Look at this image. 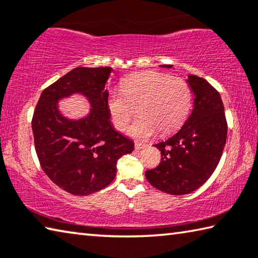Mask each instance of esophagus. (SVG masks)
Masks as SVG:
<instances>
[{"label":"esophagus","mask_w":258,"mask_h":258,"mask_svg":"<svg viewBox=\"0 0 258 258\" xmlns=\"http://www.w3.org/2000/svg\"><path fill=\"white\" fill-rule=\"evenodd\" d=\"M148 145L147 143H141V142H135V149L137 150H141V149H145L147 148Z\"/></svg>","instance_id":"esophagus-1"}]
</instances>
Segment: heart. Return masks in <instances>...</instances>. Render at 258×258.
Returning a JSON list of instances; mask_svg holds the SVG:
<instances>
[{"label":"heart","mask_w":258,"mask_h":258,"mask_svg":"<svg viewBox=\"0 0 258 258\" xmlns=\"http://www.w3.org/2000/svg\"><path fill=\"white\" fill-rule=\"evenodd\" d=\"M191 107L187 83L178 77L159 73L137 74L124 83L123 90L113 91L108 99L109 112L117 130L124 131L137 115L141 116L128 127L133 138L146 139L169 133L185 120Z\"/></svg>","instance_id":"b5f03b06"}]
</instances>
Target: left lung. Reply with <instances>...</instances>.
<instances>
[{"instance_id":"obj_1","label":"left lung","mask_w":258,"mask_h":258,"mask_svg":"<svg viewBox=\"0 0 258 258\" xmlns=\"http://www.w3.org/2000/svg\"><path fill=\"white\" fill-rule=\"evenodd\" d=\"M161 67L172 68V64ZM186 82L195 94L194 109L176 134L155 145L161 152L160 164L146 172L152 186L174 196L190 194L211 177L228 133L224 106L217 90L195 75L187 76Z\"/></svg>"}]
</instances>
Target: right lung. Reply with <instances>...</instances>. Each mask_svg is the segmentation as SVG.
<instances>
[{
  "label": "right lung",
  "mask_w": 258,
  "mask_h": 258,
  "mask_svg": "<svg viewBox=\"0 0 258 258\" xmlns=\"http://www.w3.org/2000/svg\"><path fill=\"white\" fill-rule=\"evenodd\" d=\"M110 67H77L43 91L35 108L32 128L41 167L50 180L75 196H87L110 184L121 156L134 142L115 131L110 121L106 84ZM80 93L93 107L84 119L60 115L57 101Z\"/></svg>",
  "instance_id": "obj_1"
}]
</instances>
